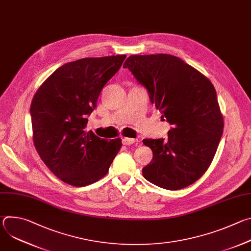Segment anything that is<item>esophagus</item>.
I'll use <instances>...</instances> for the list:
<instances>
[{
  "instance_id": "34e87169",
  "label": "esophagus",
  "mask_w": 251,
  "mask_h": 251,
  "mask_svg": "<svg viewBox=\"0 0 251 251\" xmlns=\"http://www.w3.org/2000/svg\"><path fill=\"white\" fill-rule=\"evenodd\" d=\"M135 142H136V139H133V138H123L122 139L123 145H126V146H130V145L134 144Z\"/></svg>"
}]
</instances>
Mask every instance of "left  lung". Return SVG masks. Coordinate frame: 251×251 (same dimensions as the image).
Returning a JSON list of instances; mask_svg holds the SVG:
<instances>
[{
	"mask_svg": "<svg viewBox=\"0 0 251 251\" xmlns=\"http://www.w3.org/2000/svg\"><path fill=\"white\" fill-rule=\"evenodd\" d=\"M150 100L173 125L168 139H144L153 159L143 176L166 190H181L208 169L224 132V117L209 79L171 54L131 55L125 61Z\"/></svg>",
	"mask_w": 251,
	"mask_h": 251,
	"instance_id": "8db88e82",
	"label": "left lung"
}]
</instances>
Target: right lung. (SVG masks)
Listing matches in <instances>:
<instances>
[{
  "instance_id": "right-lung-1",
  "label": "right lung",
  "mask_w": 251,
  "mask_h": 251,
  "mask_svg": "<svg viewBox=\"0 0 251 251\" xmlns=\"http://www.w3.org/2000/svg\"><path fill=\"white\" fill-rule=\"evenodd\" d=\"M125 54L85 57L63 64L35 92L30 104L33 145L47 167L74 187L93 184L108 173L122 142L87 131V116Z\"/></svg>"
}]
</instances>
